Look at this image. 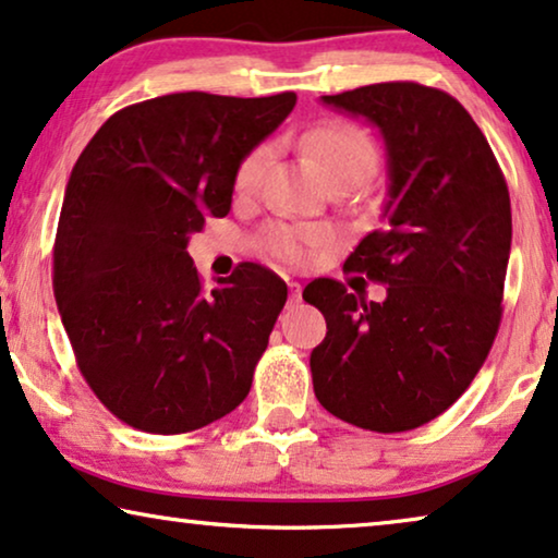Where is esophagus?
I'll return each instance as SVG.
<instances>
[{"label": "esophagus", "mask_w": 558, "mask_h": 558, "mask_svg": "<svg viewBox=\"0 0 558 558\" xmlns=\"http://www.w3.org/2000/svg\"><path fill=\"white\" fill-rule=\"evenodd\" d=\"M288 288H291V303H299L301 301V283H295V280H291V283H288Z\"/></svg>", "instance_id": "1"}]
</instances>
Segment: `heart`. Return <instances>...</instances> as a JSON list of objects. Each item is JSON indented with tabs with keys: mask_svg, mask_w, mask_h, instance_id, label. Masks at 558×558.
Returning a JSON list of instances; mask_svg holds the SVG:
<instances>
[{
	"mask_svg": "<svg viewBox=\"0 0 558 558\" xmlns=\"http://www.w3.org/2000/svg\"><path fill=\"white\" fill-rule=\"evenodd\" d=\"M301 147L311 155L324 175L329 181H341V178H369L375 168L377 153L373 140L365 130H360L352 122L331 119L306 132L301 140ZM270 160V150L265 145L255 147L242 158L234 173V189L242 196L255 193L263 185V175ZM331 242L329 229L311 227V225H270L265 229V244L272 255L288 259V263H306L316 255V250L326 247Z\"/></svg>",
	"mask_w": 558,
	"mask_h": 558,
	"instance_id": "heart-1",
	"label": "heart"
}]
</instances>
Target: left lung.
Returning <instances> with one entry per match:
<instances>
[{"mask_svg":"<svg viewBox=\"0 0 558 558\" xmlns=\"http://www.w3.org/2000/svg\"><path fill=\"white\" fill-rule=\"evenodd\" d=\"M365 117L388 155L383 225L347 267L388 286L365 301L318 278L303 299L326 318L314 392L352 426L400 434L441 415L487 360L502 316L512 219L502 170L462 104L390 81L322 96Z\"/></svg>","mask_w":558,"mask_h":558,"instance_id":"8db88e82","label":"left lung"}]
</instances>
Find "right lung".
<instances>
[{
    "label": "right lung",
    "instance_id": "add662e5",
    "mask_svg": "<svg viewBox=\"0 0 558 558\" xmlns=\"http://www.w3.org/2000/svg\"><path fill=\"white\" fill-rule=\"evenodd\" d=\"M293 107V92L158 96L111 114L78 155L53 293L81 375L128 426L185 434L247 398L288 286L242 263L206 291L189 240L227 217L236 166Z\"/></svg>",
    "mask_w": 558,
    "mask_h": 558
}]
</instances>
